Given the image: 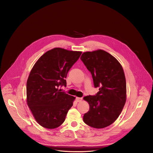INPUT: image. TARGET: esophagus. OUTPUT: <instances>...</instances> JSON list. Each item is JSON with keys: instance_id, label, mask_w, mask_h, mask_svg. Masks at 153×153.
<instances>
[{"instance_id": "34e87169", "label": "esophagus", "mask_w": 153, "mask_h": 153, "mask_svg": "<svg viewBox=\"0 0 153 153\" xmlns=\"http://www.w3.org/2000/svg\"><path fill=\"white\" fill-rule=\"evenodd\" d=\"M76 101L77 102H81L82 100V98H81V97H76Z\"/></svg>"}]
</instances>
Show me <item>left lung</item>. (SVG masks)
Masks as SVG:
<instances>
[{
    "label": "left lung",
    "instance_id": "8db88e82",
    "mask_svg": "<svg viewBox=\"0 0 153 153\" xmlns=\"http://www.w3.org/2000/svg\"><path fill=\"white\" fill-rule=\"evenodd\" d=\"M80 59L91 73L96 96L83 99L90 105L83 116L84 122L93 128H103L114 123L120 114L126 100V85L121 64L102 50L83 53Z\"/></svg>",
    "mask_w": 153,
    "mask_h": 153
}]
</instances>
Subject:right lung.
I'll return each mask as SVG.
<instances>
[{"label":"right lung","instance_id":"obj_1","mask_svg":"<svg viewBox=\"0 0 153 153\" xmlns=\"http://www.w3.org/2000/svg\"><path fill=\"white\" fill-rule=\"evenodd\" d=\"M81 54L54 48L43 54L31 69L27 82V102L42 126L54 129L65 121L76 97L59 87L66 86L67 73Z\"/></svg>","mask_w":153,"mask_h":153}]
</instances>
